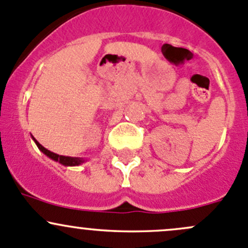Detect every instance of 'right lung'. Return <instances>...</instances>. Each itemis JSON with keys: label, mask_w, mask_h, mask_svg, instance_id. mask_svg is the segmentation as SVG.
<instances>
[{"label": "right lung", "mask_w": 248, "mask_h": 248, "mask_svg": "<svg viewBox=\"0 0 248 248\" xmlns=\"http://www.w3.org/2000/svg\"><path fill=\"white\" fill-rule=\"evenodd\" d=\"M33 138V137H32ZM34 142H36V145L38 146V149L41 150L43 154H46L49 158L54 159V161L59 162V163L63 164V166H67V167H74V166H79V164L84 163V159L82 158H79V157H68V156H61V155H57V154H54V152L49 151V150H46V147L42 146L41 144H39L38 141H37L36 139L33 138Z\"/></svg>", "instance_id": "add662e5"}]
</instances>
